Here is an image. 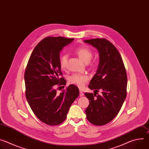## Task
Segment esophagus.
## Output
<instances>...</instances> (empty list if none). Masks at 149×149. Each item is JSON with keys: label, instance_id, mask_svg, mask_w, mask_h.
I'll use <instances>...</instances> for the list:
<instances>
[{"label": "esophagus", "instance_id": "esophagus-1", "mask_svg": "<svg viewBox=\"0 0 149 149\" xmlns=\"http://www.w3.org/2000/svg\"><path fill=\"white\" fill-rule=\"evenodd\" d=\"M84 95V93L82 91H79V96L82 97Z\"/></svg>", "mask_w": 149, "mask_h": 149}]
</instances>
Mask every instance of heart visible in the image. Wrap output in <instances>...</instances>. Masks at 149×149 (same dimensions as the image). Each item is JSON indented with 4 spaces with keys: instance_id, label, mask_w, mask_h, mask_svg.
Segmentation results:
<instances>
[{
    "instance_id": "heart-1",
    "label": "heart",
    "mask_w": 149,
    "mask_h": 149,
    "mask_svg": "<svg viewBox=\"0 0 149 149\" xmlns=\"http://www.w3.org/2000/svg\"><path fill=\"white\" fill-rule=\"evenodd\" d=\"M75 52L84 62L91 63V59L93 56V52L91 48L86 46H83L77 48L75 49ZM59 60L61 68L62 70H65L67 64V55L65 54H61ZM88 79L89 77L86 74L78 73L73 74L68 77V81L70 83L76 85L79 88L83 87Z\"/></svg>"
}]
</instances>
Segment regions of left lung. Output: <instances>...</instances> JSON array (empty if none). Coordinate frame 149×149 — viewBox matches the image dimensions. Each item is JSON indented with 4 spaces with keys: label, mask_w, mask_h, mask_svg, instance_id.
<instances>
[{
    "label": "left lung",
    "mask_w": 149,
    "mask_h": 149,
    "mask_svg": "<svg viewBox=\"0 0 149 149\" xmlns=\"http://www.w3.org/2000/svg\"><path fill=\"white\" fill-rule=\"evenodd\" d=\"M84 42L97 48L100 54L98 70L88 86L94 93H85L90 102L87 118L94 125H103L116 117L125 99L126 70L120 52L109 40L95 38ZM100 90L101 95L97 94Z\"/></svg>",
    "instance_id": "1"
}]
</instances>
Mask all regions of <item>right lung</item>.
Masks as SVG:
<instances>
[{"mask_svg":"<svg viewBox=\"0 0 149 149\" xmlns=\"http://www.w3.org/2000/svg\"><path fill=\"white\" fill-rule=\"evenodd\" d=\"M73 40L62 36L45 38L35 47L25 69L27 101L38 118L49 125L65 121L71 104L79 95L78 88L73 84L59 94L55 90L56 86L66 84L65 78L60 77L62 73L59 53Z\"/></svg>","mask_w":149,"mask_h":149,"instance_id":"add662e5","label":"right lung"}]
</instances>
